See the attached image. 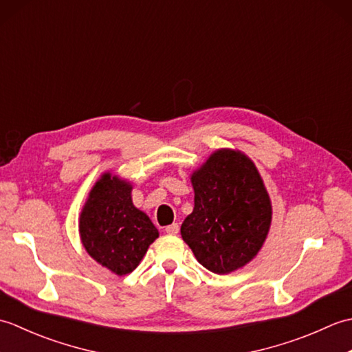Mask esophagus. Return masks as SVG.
<instances>
[{
	"label": "esophagus",
	"instance_id": "1",
	"mask_svg": "<svg viewBox=\"0 0 352 352\" xmlns=\"http://www.w3.org/2000/svg\"><path fill=\"white\" fill-rule=\"evenodd\" d=\"M164 231H166L168 234H178V231H180V227H178V223H170V226L164 227Z\"/></svg>",
	"mask_w": 352,
	"mask_h": 352
}]
</instances>
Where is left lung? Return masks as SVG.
I'll return each instance as SVG.
<instances>
[{
	"mask_svg": "<svg viewBox=\"0 0 352 352\" xmlns=\"http://www.w3.org/2000/svg\"><path fill=\"white\" fill-rule=\"evenodd\" d=\"M195 207L182 237L197 260L214 274L251 261L263 245L272 207L263 180L242 153L219 149L192 175Z\"/></svg>",
	"mask_w": 352,
	"mask_h": 352,
	"instance_id": "1",
	"label": "left lung"
}]
</instances>
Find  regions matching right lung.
<instances>
[{
    "label": "right lung",
    "mask_w": 352,
    "mask_h": 352,
    "mask_svg": "<svg viewBox=\"0 0 352 352\" xmlns=\"http://www.w3.org/2000/svg\"><path fill=\"white\" fill-rule=\"evenodd\" d=\"M80 236L89 256L116 275H125L140 263L159 230L133 206L131 184L104 174L81 212Z\"/></svg>",
    "instance_id": "1"
}]
</instances>
